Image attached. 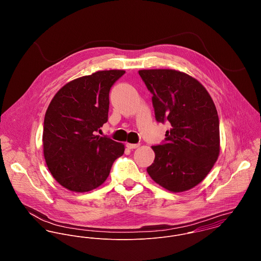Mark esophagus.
<instances>
[{
    "label": "esophagus",
    "instance_id": "obj_1",
    "mask_svg": "<svg viewBox=\"0 0 261 261\" xmlns=\"http://www.w3.org/2000/svg\"><path fill=\"white\" fill-rule=\"evenodd\" d=\"M140 146H141L140 144H126V147L130 149H137V148H139Z\"/></svg>",
    "mask_w": 261,
    "mask_h": 261
}]
</instances>
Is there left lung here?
I'll return each instance as SVG.
<instances>
[{"label":"left lung","instance_id":"1","mask_svg":"<svg viewBox=\"0 0 261 261\" xmlns=\"http://www.w3.org/2000/svg\"><path fill=\"white\" fill-rule=\"evenodd\" d=\"M139 74L152 94L155 119L169 121L166 144L152 146L149 177L174 193L200 184L220 152L219 117L206 88L175 69H143Z\"/></svg>","mask_w":261,"mask_h":261}]
</instances>
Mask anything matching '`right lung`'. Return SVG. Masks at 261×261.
Wrapping results in <instances>:
<instances>
[{
	"label": "right lung",
	"mask_w": 261,
	"mask_h": 261,
	"mask_svg": "<svg viewBox=\"0 0 261 261\" xmlns=\"http://www.w3.org/2000/svg\"><path fill=\"white\" fill-rule=\"evenodd\" d=\"M124 70H100L69 81L52 98L44 118L43 152L53 178L76 193L108 179L124 145L95 133L108 121L110 90Z\"/></svg>",
	"instance_id": "add662e5"
}]
</instances>
